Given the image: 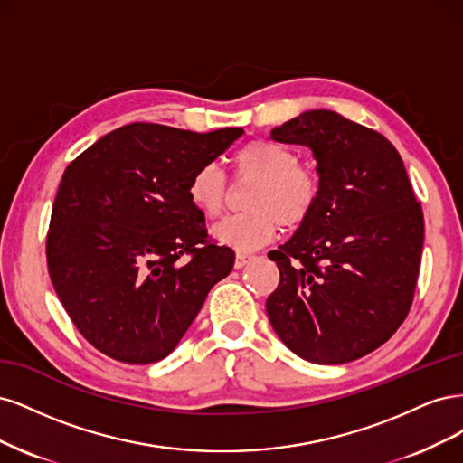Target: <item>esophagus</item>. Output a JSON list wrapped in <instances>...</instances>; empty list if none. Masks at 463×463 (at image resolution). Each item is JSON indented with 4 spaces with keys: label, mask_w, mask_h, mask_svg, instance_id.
<instances>
[{
    "label": "esophagus",
    "mask_w": 463,
    "mask_h": 463,
    "mask_svg": "<svg viewBox=\"0 0 463 463\" xmlns=\"http://www.w3.org/2000/svg\"><path fill=\"white\" fill-rule=\"evenodd\" d=\"M250 260H251V256H248V253L238 251L236 258H234V267H236V269H242V267H244Z\"/></svg>",
    "instance_id": "obj_1"
}]
</instances>
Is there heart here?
Here are the masks:
<instances>
[{
    "mask_svg": "<svg viewBox=\"0 0 463 463\" xmlns=\"http://www.w3.org/2000/svg\"><path fill=\"white\" fill-rule=\"evenodd\" d=\"M234 178L253 183L244 207L246 213L229 217L213 227L212 236L221 246L250 251L273 241L279 225L294 231L309 219L321 194L317 173L300 165L288 147L271 140H251L232 157ZM188 198L205 217L225 210L229 186L213 163L202 165L188 181Z\"/></svg>",
    "mask_w": 463,
    "mask_h": 463,
    "instance_id": "1",
    "label": "heart"
}]
</instances>
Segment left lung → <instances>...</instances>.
<instances>
[{"label":"left lung","mask_w":463,"mask_h":463,"mask_svg":"<svg viewBox=\"0 0 463 463\" xmlns=\"http://www.w3.org/2000/svg\"><path fill=\"white\" fill-rule=\"evenodd\" d=\"M271 138L309 147L321 194L290 241L269 251L280 280L267 317L302 360L354 362L384 345L411 307L421 203L396 147L335 111H306Z\"/></svg>","instance_id":"left-lung-1"}]
</instances>
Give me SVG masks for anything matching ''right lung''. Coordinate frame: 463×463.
Wrapping results in <instances>:
<instances>
[{
    "instance_id": "obj_1",
    "label": "right lung",
    "mask_w": 463,
    "mask_h": 463,
    "mask_svg": "<svg viewBox=\"0 0 463 463\" xmlns=\"http://www.w3.org/2000/svg\"><path fill=\"white\" fill-rule=\"evenodd\" d=\"M242 134L132 123L65 169L48 269L74 326L101 354L134 365L163 360L231 273L234 251L210 242L186 188Z\"/></svg>"
}]
</instances>
